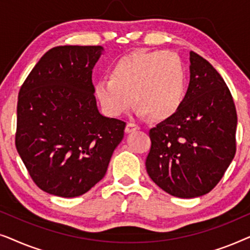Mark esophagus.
<instances>
[{
  "label": "esophagus",
  "instance_id": "esophagus-1",
  "mask_svg": "<svg viewBox=\"0 0 250 250\" xmlns=\"http://www.w3.org/2000/svg\"><path fill=\"white\" fill-rule=\"evenodd\" d=\"M140 127L136 124H134V123L129 122L127 123V125H126V128H125V132L126 133H131L133 131H136V129H139Z\"/></svg>",
  "mask_w": 250,
  "mask_h": 250
}]
</instances>
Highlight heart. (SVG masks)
Instances as JSON below:
<instances>
[{"label":"heart","instance_id":"1","mask_svg":"<svg viewBox=\"0 0 250 250\" xmlns=\"http://www.w3.org/2000/svg\"><path fill=\"white\" fill-rule=\"evenodd\" d=\"M187 90V68L179 54L151 51L118 59L109 69V80L95 84L94 94L104 111L112 117L126 114L134 98L140 115L165 121L182 107Z\"/></svg>","mask_w":250,"mask_h":250}]
</instances>
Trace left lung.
I'll return each instance as SVG.
<instances>
[{"label": "left lung", "instance_id": "obj_1", "mask_svg": "<svg viewBox=\"0 0 250 250\" xmlns=\"http://www.w3.org/2000/svg\"><path fill=\"white\" fill-rule=\"evenodd\" d=\"M190 84L173 117L149 131L146 172L159 188L179 198L204 196L223 177L235 155L237 110L217 70L190 52Z\"/></svg>", "mask_w": 250, "mask_h": 250}]
</instances>
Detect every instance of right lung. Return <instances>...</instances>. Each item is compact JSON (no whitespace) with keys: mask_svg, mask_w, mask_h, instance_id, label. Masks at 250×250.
I'll return each instance as SVG.
<instances>
[{"mask_svg":"<svg viewBox=\"0 0 250 250\" xmlns=\"http://www.w3.org/2000/svg\"><path fill=\"white\" fill-rule=\"evenodd\" d=\"M104 47L56 46L23 82L16 148L34 183L58 197L87 192L105 175L126 123L98 110L92 69Z\"/></svg>","mask_w":250,"mask_h":250,"instance_id":"right-lung-1","label":"right lung"}]
</instances>
